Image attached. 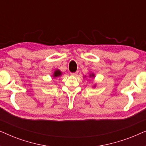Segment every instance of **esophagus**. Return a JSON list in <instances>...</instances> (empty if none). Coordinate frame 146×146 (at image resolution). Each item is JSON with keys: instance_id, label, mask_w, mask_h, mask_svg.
<instances>
[{"instance_id": "esophagus-1", "label": "esophagus", "mask_w": 146, "mask_h": 146, "mask_svg": "<svg viewBox=\"0 0 146 146\" xmlns=\"http://www.w3.org/2000/svg\"><path fill=\"white\" fill-rule=\"evenodd\" d=\"M78 72H71L70 74L72 76H76L78 74Z\"/></svg>"}]
</instances>
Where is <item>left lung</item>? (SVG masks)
Returning <instances> with one entry per match:
<instances>
[{
	"mask_svg": "<svg viewBox=\"0 0 146 146\" xmlns=\"http://www.w3.org/2000/svg\"><path fill=\"white\" fill-rule=\"evenodd\" d=\"M92 77H94V75L93 74H90V77H92Z\"/></svg>",
	"mask_w": 146,
	"mask_h": 146,
	"instance_id": "1",
	"label": "left lung"
}]
</instances>
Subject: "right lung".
Listing matches in <instances>:
<instances>
[{
  "label": "right lung",
  "mask_w": 146,
  "mask_h": 146,
  "mask_svg": "<svg viewBox=\"0 0 146 146\" xmlns=\"http://www.w3.org/2000/svg\"><path fill=\"white\" fill-rule=\"evenodd\" d=\"M62 74H61V72L59 70H56L54 71V74H53V77L54 78H56V77H58L60 76Z\"/></svg>",
  "instance_id": "obj_1"
}]
</instances>
